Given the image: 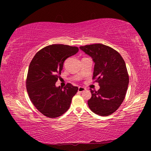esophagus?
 Wrapping results in <instances>:
<instances>
[{
  "mask_svg": "<svg viewBox=\"0 0 151 151\" xmlns=\"http://www.w3.org/2000/svg\"><path fill=\"white\" fill-rule=\"evenodd\" d=\"M85 90H86V88H85V87H82V86H79L78 89V91L79 92V93H82V92L85 91Z\"/></svg>",
  "mask_w": 151,
  "mask_h": 151,
  "instance_id": "1",
  "label": "esophagus"
}]
</instances>
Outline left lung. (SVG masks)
Listing matches in <instances>:
<instances>
[{"label":"left lung","mask_w":151,"mask_h":151,"mask_svg":"<svg viewBox=\"0 0 151 151\" xmlns=\"http://www.w3.org/2000/svg\"><path fill=\"white\" fill-rule=\"evenodd\" d=\"M80 48L93 58V80L100 85L97 91L90 89L89 108L100 116L111 115L121 105L127 93L129 77L124 60L116 50L100 43Z\"/></svg>","instance_id":"8db88e82"}]
</instances>
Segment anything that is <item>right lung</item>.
<instances>
[{
    "label": "right lung",
    "instance_id": "add662e5",
    "mask_svg": "<svg viewBox=\"0 0 151 151\" xmlns=\"http://www.w3.org/2000/svg\"><path fill=\"white\" fill-rule=\"evenodd\" d=\"M78 48L51 45L36 53L30 63L26 86L30 101L48 118L62 115L69 109L77 86L67 83L62 89L55 86L66 58L78 52Z\"/></svg>",
    "mask_w": 151,
    "mask_h": 151
}]
</instances>
